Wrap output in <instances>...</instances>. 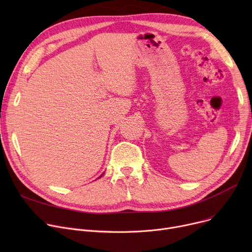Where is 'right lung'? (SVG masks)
<instances>
[{"mask_svg":"<svg viewBox=\"0 0 252 252\" xmlns=\"http://www.w3.org/2000/svg\"><path fill=\"white\" fill-rule=\"evenodd\" d=\"M102 176H103V175H102ZM102 176H101V177H102ZM101 177H99V178H101Z\"/></svg>","mask_w":252,"mask_h":252,"instance_id":"1","label":"right lung"}]
</instances>
